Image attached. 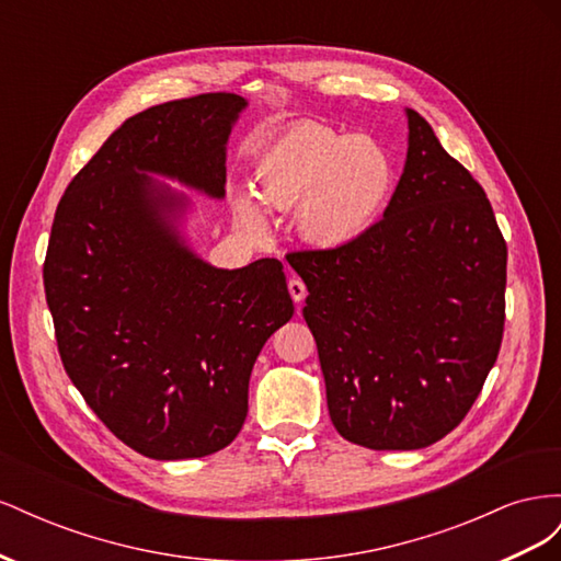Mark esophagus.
Segmentation results:
<instances>
[{
    "label": "esophagus",
    "mask_w": 561,
    "mask_h": 561,
    "mask_svg": "<svg viewBox=\"0 0 561 561\" xmlns=\"http://www.w3.org/2000/svg\"><path fill=\"white\" fill-rule=\"evenodd\" d=\"M287 290H290V297L295 299L297 307L304 301V297H307V285H304V280L297 278V276H293L290 280H287Z\"/></svg>",
    "instance_id": "1"
}]
</instances>
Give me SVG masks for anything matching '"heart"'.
Returning a JSON list of instances; mask_svg holds the SVG:
<instances>
[{
    "label": "heart",
    "mask_w": 561,
    "mask_h": 561,
    "mask_svg": "<svg viewBox=\"0 0 561 561\" xmlns=\"http://www.w3.org/2000/svg\"><path fill=\"white\" fill-rule=\"evenodd\" d=\"M257 193L233 192V217L264 236L271 208L294 210L304 241L316 248H346L379 222L396 186V165L386 149L358 133L318 124L285 130L254 163Z\"/></svg>",
    "instance_id": "obj_1"
}]
</instances>
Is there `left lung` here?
Listing matches in <instances>:
<instances>
[{"label":"left lung","instance_id":"1","mask_svg":"<svg viewBox=\"0 0 561 561\" xmlns=\"http://www.w3.org/2000/svg\"><path fill=\"white\" fill-rule=\"evenodd\" d=\"M407 114V161L383 219L336 250L290 252L307 283L328 410L367 449L451 433L499 358L507 248L482 186Z\"/></svg>","mask_w":561,"mask_h":561}]
</instances>
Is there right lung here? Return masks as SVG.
<instances>
[{
	"mask_svg": "<svg viewBox=\"0 0 561 561\" xmlns=\"http://www.w3.org/2000/svg\"><path fill=\"white\" fill-rule=\"evenodd\" d=\"M236 93L173 100L118 126L67 186L44 290L67 377L124 445L157 461L225 449L266 339L295 307L278 260L217 268L180 231L190 196L225 198Z\"/></svg>",
	"mask_w": 561,
	"mask_h": 561,
	"instance_id": "right-lung-1",
	"label": "right lung"
}]
</instances>
